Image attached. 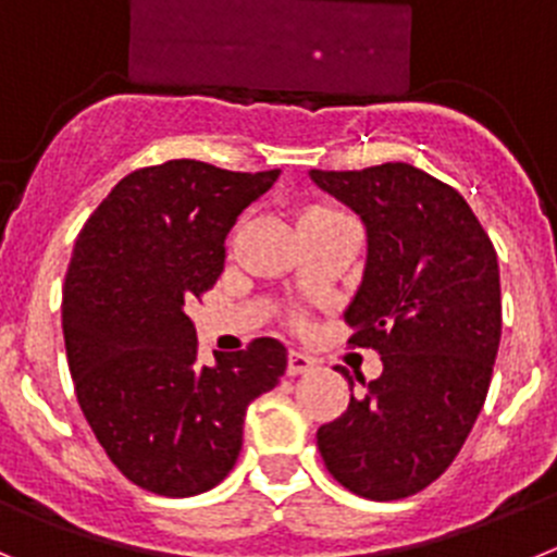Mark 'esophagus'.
<instances>
[{"instance_id":"1","label":"esophagus","mask_w":557,"mask_h":557,"mask_svg":"<svg viewBox=\"0 0 557 557\" xmlns=\"http://www.w3.org/2000/svg\"><path fill=\"white\" fill-rule=\"evenodd\" d=\"M310 369H313V358H308L305 352H290L288 355V374H290V377L308 374Z\"/></svg>"}]
</instances>
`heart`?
Returning <instances> with one entry per match:
<instances>
[{
    "label": "heart",
    "instance_id": "obj_1",
    "mask_svg": "<svg viewBox=\"0 0 557 557\" xmlns=\"http://www.w3.org/2000/svg\"><path fill=\"white\" fill-rule=\"evenodd\" d=\"M310 210H327V208H310Z\"/></svg>",
    "mask_w": 557,
    "mask_h": 557
}]
</instances>
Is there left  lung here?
Here are the masks:
<instances>
[{"mask_svg": "<svg viewBox=\"0 0 557 557\" xmlns=\"http://www.w3.org/2000/svg\"><path fill=\"white\" fill-rule=\"evenodd\" d=\"M310 180L363 222V277L344 319L349 344L383 360L319 428V453L358 497H410L447 472L488 394L503 333L497 252L453 185L410 163L310 169Z\"/></svg>", "mask_w": 557, "mask_h": 557, "instance_id": "left-lung-1", "label": "left lung"}]
</instances>
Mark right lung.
I'll return each instance as SVG.
<instances>
[{
	"mask_svg": "<svg viewBox=\"0 0 557 557\" xmlns=\"http://www.w3.org/2000/svg\"><path fill=\"white\" fill-rule=\"evenodd\" d=\"M277 177L202 160L138 169L74 244L63 338L77 403L119 472L160 497H194L227 478L249 403L288 366L274 338L202 366L185 313L222 274L235 219Z\"/></svg>",
	"mask_w": 557,
	"mask_h": 557,
	"instance_id": "obj_1",
	"label": "right lung"
}]
</instances>
